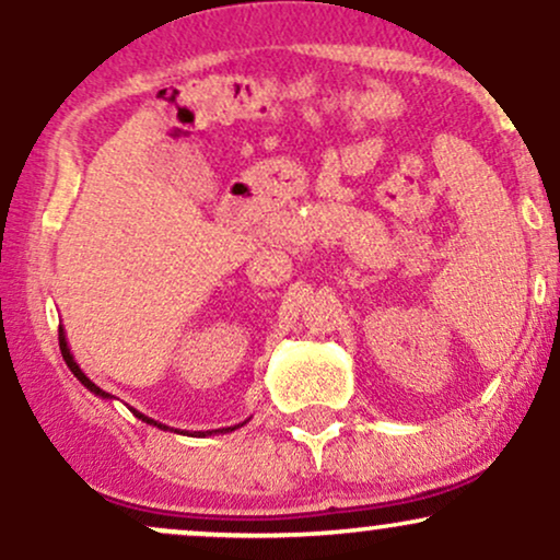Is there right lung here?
Returning <instances> with one entry per match:
<instances>
[{
  "label": "right lung",
  "instance_id": "add662e5",
  "mask_svg": "<svg viewBox=\"0 0 560 560\" xmlns=\"http://www.w3.org/2000/svg\"><path fill=\"white\" fill-rule=\"evenodd\" d=\"M59 350H61V355H65V363L69 365V371H72L74 376H78V382L85 386L88 392H93L95 397H101V399H112V395H108V392H103L98 384H93L90 382V378L85 376V371L80 369L78 365V361H74V355L69 353V345H67V335H65V329L59 327ZM129 410L135 412V418H140L142 423H150V425H158L161 428V431H165V428L168 425H163V423H158V420H153V418H148V416H142L140 410H135V407H129ZM246 423V420H244ZM244 423H238V425H231V428H215V431H195V433H186V431H174V428H168V431H174V433H186V436H212V433H231V431H236V428H241Z\"/></svg>",
  "mask_w": 560,
  "mask_h": 560
}]
</instances>
